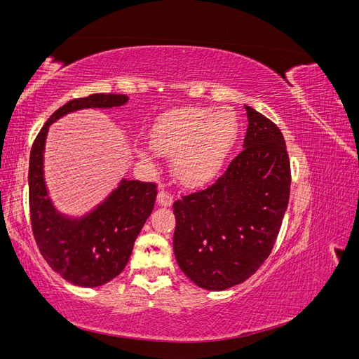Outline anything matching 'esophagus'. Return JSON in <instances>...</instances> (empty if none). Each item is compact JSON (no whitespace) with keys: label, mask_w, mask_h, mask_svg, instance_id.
<instances>
[{"label":"esophagus","mask_w":359,"mask_h":359,"mask_svg":"<svg viewBox=\"0 0 359 359\" xmlns=\"http://www.w3.org/2000/svg\"><path fill=\"white\" fill-rule=\"evenodd\" d=\"M173 203V196L170 193H168L166 190H160L158 196H157V205L158 206H165V208H168V206H172Z\"/></svg>","instance_id":"34e87169"}]
</instances>
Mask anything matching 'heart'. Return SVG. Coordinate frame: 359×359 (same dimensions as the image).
Here are the masks:
<instances>
[{
	"label": "heart",
	"mask_w": 359,
	"mask_h": 359,
	"mask_svg": "<svg viewBox=\"0 0 359 359\" xmlns=\"http://www.w3.org/2000/svg\"><path fill=\"white\" fill-rule=\"evenodd\" d=\"M240 123L231 107H181L163 115L151 130L157 153L175 158L173 169L186 187H202L222 172Z\"/></svg>",
	"instance_id": "obj_1"
}]
</instances>
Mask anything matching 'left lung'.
Instances as JSON below:
<instances>
[{
    "mask_svg": "<svg viewBox=\"0 0 359 359\" xmlns=\"http://www.w3.org/2000/svg\"><path fill=\"white\" fill-rule=\"evenodd\" d=\"M244 151L211 187L173 203V253L194 285L226 290L252 277L274 247L290 193L280 128L245 106Z\"/></svg>",
    "mask_w": 359,
    "mask_h": 359,
    "instance_id": "8db88e82",
    "label": "left lung"
}]
</instances>
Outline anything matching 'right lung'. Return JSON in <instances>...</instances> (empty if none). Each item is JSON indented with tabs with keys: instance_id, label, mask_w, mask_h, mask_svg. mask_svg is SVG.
Here are the masks:
<instances>
[{
	"instance_id": "add662e5",
	"label": "right lung",
	"mask_w": 359,
	"mask_h": 359,
	"mask_svg": "<svg viewBox=\"0 0 359 359\" xmlns=\"http://www.w3.org/2000/svg\"><path fill=\"white\" fill-rule=\"evenodd\" d=\"M128 102L124 94H93L72 100L52 114L34 140L29 156L28 187L32 233L48 265L69 283L99 287L123 273L133 244L154 210V182L123 178L107 196L82 215L61 212L45 180V148L49 127L83 109H112Z\"/></svg>"
}]
</instances>
